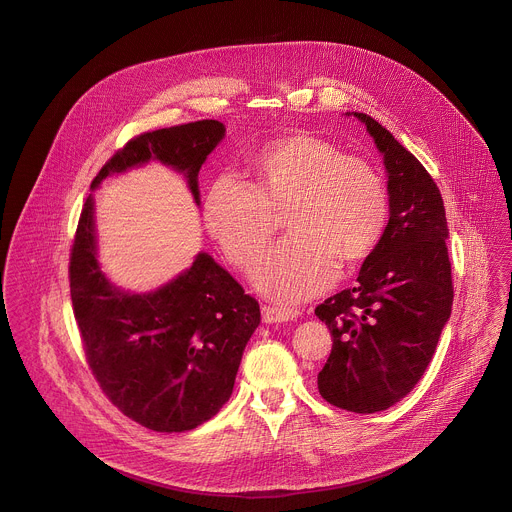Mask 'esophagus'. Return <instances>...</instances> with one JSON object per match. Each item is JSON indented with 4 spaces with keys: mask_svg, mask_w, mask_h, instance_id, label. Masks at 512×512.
Segmentation results:
<instances>
[{
    "mask_svg": "<svg viewBox=\"0 0 512 512\" xmlns=\"http://www.w3.org/2000/svg\"><path fill=\"white\" fill-rule=\"evenodd\" d=\"M261 314H263V322L273 324V322H289V320H295V318H299L301 310L293 307L263 305V308H261Z\"/></svg>",
    "mask_w": 512,
    "mask_h": 512,
    "instance_id": "34e87169",
    "label": "esophagus"
}]
</instances>
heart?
Masks as SVG:
<instances>
[{
    "label": "heart",
    "mask_w": 512,
    "mask_h": 512,
    "mask_svg": "<svg viewBox=\"0 0 512 512\" xmlns=\"http://www.w3.org/2000/svg\"><path fill=\"white\" fill-rule=\"evenodd\" d=\"M253 186L217 178L204 198V223L225 259L249 273L287 215L289 239L259 267L255 283L277 301L322 293L342 265L364 261L380 243L390 215L382 174L364 158L346 156L330 140L295 132L253 158Z\"/></svg>",
    "instance_id": "obj_1"
}]
</instances>
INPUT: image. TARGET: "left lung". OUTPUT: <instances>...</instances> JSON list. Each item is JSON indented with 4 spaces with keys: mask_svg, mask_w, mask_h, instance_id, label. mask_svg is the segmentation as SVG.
Wrapping results in <instances>:
<instances>
[{
    "mask_svg": "<svg viewBox=\"0 0 512 512\" xmlns=\"http://www.w3.org/2000/svg\"><path fill=\"white\" fill-rule=\"evenodd\" d=\"M384 154L390 221L358 283L314 308L332 336L318 372L336 408L374 413L398 404L423 376L451 314L447 219L437 184L390 130L354 112Z\"/></svg>",
    "mask_w": 512,
    "mask_h": 512,
    "instance_id": "8db88e82",
    "label": "left lung"
}]
</instances>
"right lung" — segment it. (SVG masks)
<instances>
[{"instance_id":"1","label":"right lung","mask_w":512,"mask_h":512,"mask_svg":"<svg viewBox=\"0 0 512 512\" xmlns=\"http://www.w3.org/2000/svg\"><path fill=\"white\" fill-rule=\"evenodd\" d=\"M223 134L221 122L198 120L134 136L110 156L91 188L154 158L184 172L200 202V168ZM69 283L89 368L126 417L178 433L202 425L229 400L261 310L209 255L200 253L186 273L154 293L126 295L99 267L89 196L71 247Z\"/></svg>"}]
</instances>
